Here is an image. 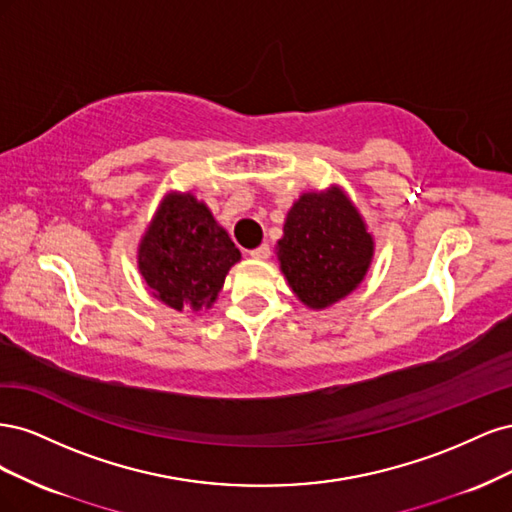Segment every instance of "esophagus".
I'll use <instances>...</instances> for the list:
<instances>
[{"label":"esophagus","mask_w":512,"mask_h":512,"mask_svg":"<svg viewBox=\"0 0 512 512\" xmlns=\"http://www.w3.org/2000/svg\"><path fill=\"white\" fill-rule=\"evenodd\" d=\"M250 256H252L254 260H267V258L271 256V247H269L267 243H262V245L254 247V250L250 252Z\"/></svg>","instance_id":"obj_1"}]
</instances>
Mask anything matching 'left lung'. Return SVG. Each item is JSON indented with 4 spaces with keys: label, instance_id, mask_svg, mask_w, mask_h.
<instances>
[{
    "label": "left lung",
    "instance_id": "obj_1",
    "mask_svg": "<svg viewBox=\"0 0 512 512\" xmlns=\"http://www.w3.org/2000/svg\"><path fill=\"white\" fill-rule=\"evenodd\" d=\"M376 243L342 185L301 194L275 254L288 286L309 309H327L359 288Z\"/></svg>",
    "mask_w": 512,
    "mask_h": 512
}]
</instances>
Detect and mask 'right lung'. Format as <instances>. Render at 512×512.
Instances as JSON below:
<instances>
[{"mask_svg": "<svg viewBox=\"0 0 512 512\" xmlns=\"http://www.w3.org/2000/svg\"><path fill=\"white\" fill-rule=\"evenodd\" d=\"M138 271L164 305L209 309L241 252L192 192H168L138 243Z\"/></svg>", "mask_w": 512, "mask_h": 512, "instance_id": "right-lung-1", "label": "right lung"}]
</instances>
